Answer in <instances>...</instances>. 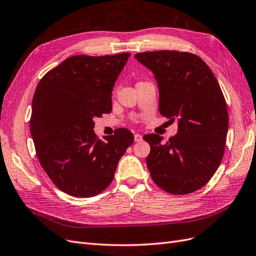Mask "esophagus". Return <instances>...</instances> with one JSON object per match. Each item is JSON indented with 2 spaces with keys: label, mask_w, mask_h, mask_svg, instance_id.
<instances>
[{
  "label": "esophagus",
  "mask_w": 256,
  "mask_h": 256,
  "mask_svg": "<svg viewBox=\"0 0 256 256\" xmlns=\"http://www.w3.org/2000/svg\"><path fill=\"white\" fill-rule=\"evenodd\" d=\"M134 140H135L136 142H142V136L140 135V134H135V135H134Z\"/></svg>",
  "instance_id": "obj_1"
}]
</instances>
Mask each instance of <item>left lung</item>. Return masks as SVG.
I'll use <instances>...</instances> for the list:
<instances>
[{
  "instance_id": "obj_1",
  "label": "left lung",
  "mask_w": 256,
  "mask_h": 256,
  "mask_svg": "<svg viewBox=\"0 0 256 256\" xmlns=\"http://www.w3.org/2000/svg\"><path fill=\"white\" fill-rule=\"evenodd\" d=\"M135 58L154 73L160 114L178 120V134L168 142L162 144L158 134L144 137L151 146V178L169 194L194 192L208 182L224 158L228 114L217 78L192 53L144 52Z\"/></svg>"
}]
</instances>
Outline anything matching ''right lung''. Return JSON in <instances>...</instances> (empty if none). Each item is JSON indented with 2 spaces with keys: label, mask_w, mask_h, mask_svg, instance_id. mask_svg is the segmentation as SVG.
<instances>
[{
  "label": "right lung",
  "mask_w": 256,
  "mask_h": 256,
  "mask_svg": "<svg viewBox=\"0 0 256 256\" xmlns=\"http://www.w3.org/2000/svg\"><path fill=\"white\" fill-rule=\"evenodd\" d=\"M130 53L69 57L40 80L32 103L30 134L52 182L73 196L102 192L134 136L126 128L98 139L94 118L112 110V92Z\"/></svg>",
  "instance_id": "add662e5"
}]
</instances>
